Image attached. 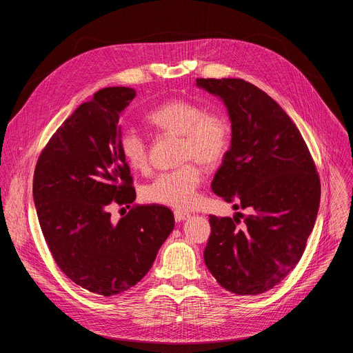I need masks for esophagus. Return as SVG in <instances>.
<instances>
[{
	"label": "esophagus",
	"mask_w": 353,
	"mask_h": 353,
	"mask_svg": "<svg viewBox=\"0 0 353 353\" xmlns=\"http://www.w3.org/2000/svg\"><path fill=\"white\" fill-rule=\"evenodd\" d=\"M189 217H190V214H189L188 212L174 210V219H176V221H183V220H186V219H189Z\"/></svg>",
	"instance_id": "esophagus-1"
}]
</instances>
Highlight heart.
Wrapping results in <instances>:
<instances>
[{"label": "heart", "instance_id": "1", "mask_svg": "<svg viewBox=\"0 0 353 353\" xmlns=\"http://www.w3.org/2000/svg\"><path fill=\"white\" fill-rule=\"evenodd\" d=\"M147 123L165 133L181 136L180 160L190 161L172 172H164L144 186L147 201L174 209H189L197 201V190L203 180L199 167L214 165L223 159L230 144V125L217 113H206V108L189 100L165 101L145 116ZM119 147L124 160L136 170L147 167V144L133 128H123Z\"/></svg>", "mask_w": 353, "mask_h": 353}]
</instances>
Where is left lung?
<instances>
[{
	"mask_svg": "<svg viewBox=\"0 0 353 353\" xmlns=\"http://www.w3.org/2000/svg\"><path fill=\"white\" fill-rule=\"evenodd\" d=\"M196 84L225 103L232 123L212 190L250 212L210 216L205 263L226 290L261 294L281 283L305 252L321 203L316 167L298 127L265 91L242 79Z\"/></svg>",
	"mask_w": 353,
	"mask_h": 353,
	"instance_id": "left-lung-1",
	"label": "left lung"
}]
</instances>
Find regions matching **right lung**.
<instances>
[{
    "mask_svg": "<svg viewBox=\"0 0 353 353\" xmlns=\"http://www.w3.org/2000/svg\"><path fill=\"white\" fill-rule=\"evenodd\" d=\"M134 97L130 87L97 91L54 133L34 172V205L55 263L70 281L101 296L137 285L174 228L172 210L156 205L111 221L110 205L136 199L119 147V119Z\"/></svg>",
    "mask_w": 353,
    "mask_h": 353,
    "instance_id": "1",
    "label": "right lung"
}]
</instances>
